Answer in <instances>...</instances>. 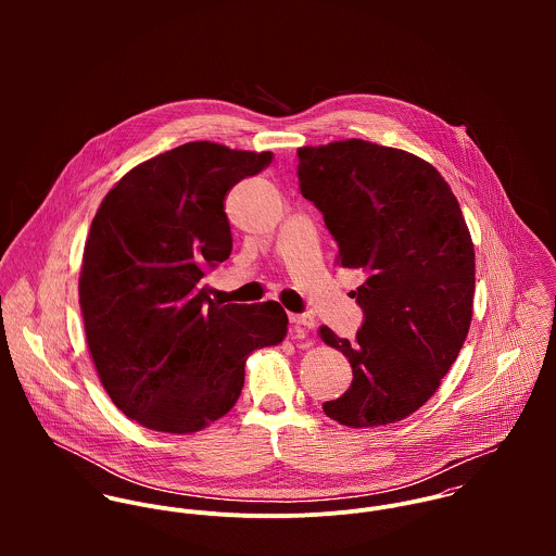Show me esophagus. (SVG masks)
I'll return each mask as SVG.
<instances>
[{"label":"esophagus","instance_id":"34e87169","mask_svg":"<svg viewBox=\"0 0 556 556\" xmlns=\"http://www.w3.org/2000/svg\"><path fill=\"white\" fill-rule=\"evenodd\" d=\"M289 320L295 327H304V329H313L315 327V317H311V315H289Z\"/></svg>","mask_w":556,"mask_h":556}]
</instances>
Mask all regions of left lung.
Returning a JSON list of instances; mask_svg holds the SVG:
<instances>
[{
  "label": "left lung",
  "mask_w": 556,
  "mask_h": 556,
  "mask_svg": "<svg viewBox=\"0 0 556 556\" xmlns=\"http://www.w3.org/2000/svg\"><path fill=\"white\" fill-rule=\"evenodd\" d=\"M304 199L323 214L338 263L362 269L364 313L349 342L320 338L353 368L351 388L323 410L342 426L394 424L432 396L473 317L476 252L441 173L408 152L362 139L298 152Z\"/></svg>",
  "instance_id": "obj_1"
}]
</instances>
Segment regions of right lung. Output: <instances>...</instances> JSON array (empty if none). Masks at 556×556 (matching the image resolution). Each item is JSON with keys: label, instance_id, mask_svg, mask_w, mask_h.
Wrapping results in <instances>:
<instances>
[{"label": "right lung", "instance_id": "add662e5", "mask_svg": "<svg viewBox=\"0 0 556 556\" xmlns=\"http://www.w3.org/2000/svg\"><path fill=\"white\" fill-rule=\"evenodd\" d=\"M271 152L184 143L126 173L91 220L79 302L106 394L130 419L173 434L227 415L245 357L287 336L278 302L214 304L205 276L233 250L227 192Z\"/></svg>", "mask_w": 556, "mask_h": 556}]
</instances>
